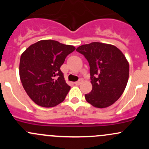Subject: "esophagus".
Returning a JSON list of instances; mask_svg holds the SVG:
<instances>
[{"mask_svg":"<svg viewBox=\"0 0 149 149\" xmlns=\"http://www.w3.org/2000/svg\"><path fill=\"white\" fill-rule=\"evenodd\" d=\"M82 82H83V81H82V79H80V80H79V81H78L75 82L74 84H76V85H80V84H81Z\"/></svg>","mask_w":149,"mask_h":149,"instance_id":"obj_1","label":"esophagus"}]
</instances>
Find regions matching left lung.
I'll return each mask as SVG.
<instances>
[{
  "mask_svg": "<svg viewBox=\"0 0 149 149\" xmlns=\"http://www.w3.org/2000/svg\"><path fill=\"white\" fill-rule=\"evenodd\" d=\"M90 66L92 90L86 94L87 102L97 108L114 104L124 92L129 78V63L117 47L91 42L77 47Z\"/></svg>",
  "mask_w": 149,
  "mask_h": 149,
  "instance_id": "obj_1",
  "label": "left lung"
}]
</instances>
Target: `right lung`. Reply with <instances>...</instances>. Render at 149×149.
<instances>
[{
    "instance_id": "add662e5",
    "label": "right lung",
    "mask_w": 149,
    "mask_h": 149,
    "mask_svg": "<svg viewBox=\"0 0 149 149\" xmlns=\"http://www.w3.org/2000/svg\"><path fill=\"white\" fill-rule=\"evenodd\" d=\"M73 45L51 40L31 45L22 54L19 76L26 94L42 107H52L65 100L70 87L60 70Z\"/></svg>"
}]
</instances>
